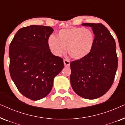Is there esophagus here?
Instances as JSON below:
<instances>
[{
    "label": "esophagus",
    "mask_w": 125,
    "mask_h": 125,
    "mask_svg": "<svg viewBox=\"0 0 125 125\" xmlns=\"http://www.w3.org/2000/svg\"><path fill=\"white\" fill-rule=\"evenodd\" d=\"M64 64L65 66H69L70 65V61L68 59L64 60Z\"/></svg>",
    "instance_id": "obj_1"
}]
</instances>
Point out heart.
<instances>
[{
  "label": "heart",
  "instance_id": "b5f03b06",
  "mask_svg": "<svg viewBox=\"0 0 125 125\" xmlns=\"http://www.w3.org/2000/svg\"><path fill=\"white\" fill-rule=\"evenodd\" d=\"M94 42V35L91 31L82 27H71L60 30L56 37H49L48 44L54 55H61L66 47L71 57L80 60L91 52Z\"/></svg>",
  "mask_w": 125,
  "mask_h": 125
}]
</instances>
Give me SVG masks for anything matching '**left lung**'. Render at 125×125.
<instances>
[{"label": "left lung", "mask_w": 125, "mask_h": 125, "mask_svg": "<svg viewBox=\"0 0 125 125\" xmlns=\"http://www.w3.org/2000/svg\"><path fill=\"white\" fill-rule=\"evenodd\" d=\"M91 27L95 42L91 52L71 62V86L83 98L93 100L105 94L112 86L118 67L114 39L101 23H83Z\"/></svg>", "instance_id": "left-lung-1"}]
</instances>
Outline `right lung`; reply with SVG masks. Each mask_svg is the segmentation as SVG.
I'll use <instances>...</instances> for the list:
<instances>
[{
  "label": "right lung",
  "instance_id": "obj_1",
  "mask_svg": "<svg viewBox=\"0 0 125 125\" xmlns=\"http://www.w3.org/2000/svg\"><path fill=\"white\" fill-rule=\"evenodd\" d=\"M52 27L32 25L20 29L9 48L10 73L20 93L37 101L52 90L54 77L64 67L62 58L51 52Z\"/></svg>",
  "mask_w": 125,
  "mask_h": 125
}]
</instances>
